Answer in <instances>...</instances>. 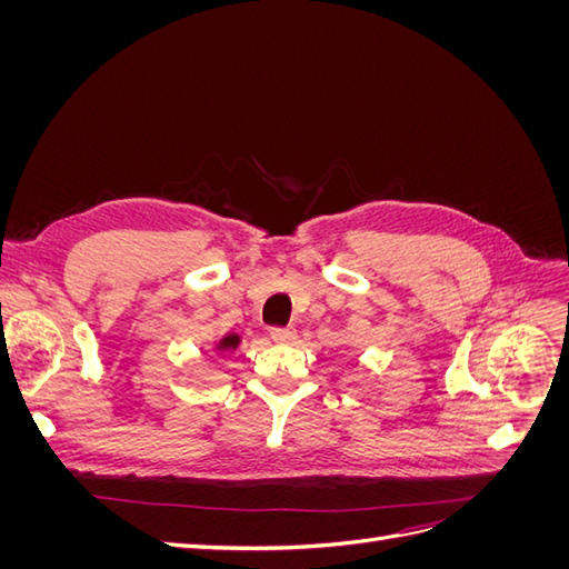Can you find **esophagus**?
<instances>
[{"label": "esophagus", "instance_id": "34e87169", "mask_svg": "<svg viewBox=\"0 0 569 569\" xmlns=\"http://www.w3.org/2000/svg\"><path fill=\"white\" fill-rule=\"evenodd\" d=\"M295 330H289V327H272L270 330V339L272 341H278V343H289V341H295Z\"/></svg>", "mask_w": 569, "mask_h": 569}]
</instances>
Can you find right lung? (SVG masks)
Listing matches in <instances>:
<instances>
[{
  "label": "right lung",
  "instance_id": "1",
  "mask_svg": "<svg viewBox=\"0 0 569 569\" xmlns=\"http://www.w3.org/2000/svg\"><path fill=\"white\" fill-rule=\"evenodd\" d=\"M234 343H237V337H228L226 341H222V347H234Z\"/></svg>",
  "mask_w": 569,
  "mask_h": 569
}]
</instances>
